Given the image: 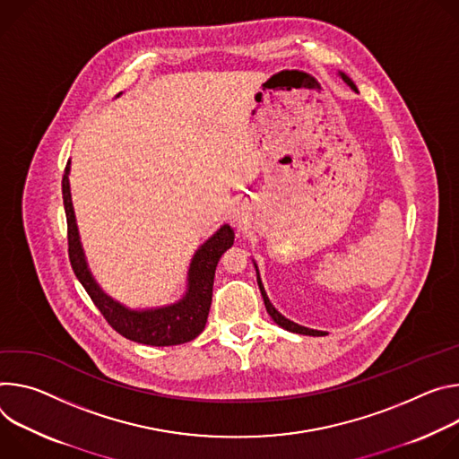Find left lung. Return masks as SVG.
<instances>
[{
	"mask_svg": "<svg viewBox=\"0 0 459 459\" xmlns=\"http://www.w3.org/2000/svg\"><path fill=\"white\" fill-rule=\"evenodd\" d=\"M339 76L342 78V82H344L346 85H350L353 91H358V87H355V83H353V82H351L344 73H339ZM255 268H257V266H255ZM257 282H259V288H261V295H263V299H264V307H266V310H268L270 317H272L279 326H282V328H284V330H288V332L302 333V335H316V337H319V335H326V332H321V330H310V328H307V326H300V325H297V323H293V321L286 319L282 314H279V312L273 308V304L270 302V299H268V295H266V291H264L263 281H261V277H259V270H257Z\"/></svg>",
	"mask_w": 459,
	"mask_h": 459,
	"instance_id": "1",
	"label": "left lung"
}]
</instances>
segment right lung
Returning <instances> with one entry per match:
<instances>
[{"label":"right lung","instance_id":"add662e5","mask_svg":"<svg viewBox=\"0 0 459 459\" xmlns=\"http://www.w3.org/2000/svg\"><path fill=\"white\" fill-rule=\"evenodd\" d=\"M120 96V94H118ZM71 162L65 166L62 178L64 208L67 217V240H69V261L74 275L92 299L94 307L106 317V321L126 339L149 344V346H173L182 344L196 335L206 326L212 295H213V279L217 264L222 253L233 246L235 233L224 224L213 237L204 242L191 259L187 272V291L186 295L169 307L151 308V310H131L124 304L111 299L101 291L96 284L92 273L89 272L85 253L80 242V233L76 226L74 208L71 200L69 186Z\"/></svg>","mask_w":459,"mask_h":459}]
</instances>
